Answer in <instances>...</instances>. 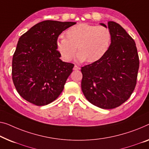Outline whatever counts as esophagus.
<instances>
[{
  "instance_id": "1",
  "label": "esophagus",
  "mask_w": 149,
  "mask_h": 149,
  "mask_svg": "<svg viewBox=\"0 0 149 149\" xmlns=\"http://www.w3.org/2000/svg\"><path fill=\"white\" fill-rule=\"evenodd\" d=\"M79 68L78 67V66L76 65H74V70H79Z\"/></svg>"
}]
</instances>
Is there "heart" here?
Listing matches in <instances>:
<instances>
[{
  "label": "heart",
  "instance_id": "b5f03b06",
  "mask_svg": "<svg viewBox=\"0 0 149 149\" xmlns=\"http://www.w3.org/2000/svg\"><path fill=\"white\" fill-rule=\"evenodd\" d=\"M65 37L56 41V48L63 61H70L77 52L76 60L88 63L98 61L106 54L112 44V34L106 26L81 23L69 28Z\"/></svg>",
  "mask_w": 149,
  "mask_h": 149
}]
</instances>
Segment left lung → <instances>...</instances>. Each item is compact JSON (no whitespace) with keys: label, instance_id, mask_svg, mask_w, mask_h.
<instances>
[{"label":"left lung","instance_id":"1","mask_svg":"<svg viewBox=\"0 0 149 149\" xmlns=\"http://www.w3.org/2000/svg\"><path fill=\"white\" fill-rule=\"evenodd\" d=\"M108 27L112 34L108 52L98 61L81 69L84 96L93 105L103 109L118 107L129 98L136 86L139 68L133 39L114 21L108 22Z\"/></svg>","mask_w":149,"mask_h":149}]
</instances>
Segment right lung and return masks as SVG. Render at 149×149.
I'll return each mask as SVG.
<instances>
[{"label":"right lung","instance_id":"obj_1","mask_svg":"<svg viewBox=\"0 0 149 149\" xmlns=\"http://www.w3.org/2000/svg\"><path fill=\"white\" fill-rule=\"evenodd\" d=\"M75 22L44 21L22 35L13 57L12 77L23 99L36 106L56 100L74 65L62 61L56 48L59 35Z\"/></svg>","mask_w":149,"mask_h":149}]
</instances>
